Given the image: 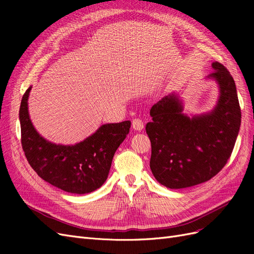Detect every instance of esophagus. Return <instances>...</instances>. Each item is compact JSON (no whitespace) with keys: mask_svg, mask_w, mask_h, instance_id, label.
<instances>
[{"mask_svg":"<svg viewBox=\"0 0 254 254\" xmlns=\"http://www.w3.org/2000/svg\"><path fill=\"white\" fill-rule=\"evenodd\" d=\"M132 128L136 131H141V130L144 128V123L141 119H134L132 121Z\"/></svg>","mask_w":254,"mask_h":254,"instance_id":"obj_1","label":"esophagus"}]
</instances>
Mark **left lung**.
I'll use <instances>...</instances> for the list:
<instances>
[{"label":"left lung","instance_id":"obj_1","mask_svg":"<svg viewBox=\"0 0 254 254\" xmlns=\"http://www.w3.org/2000/svg\"><path fill=\"white\" fill-rule=\"evenodd\" d=\"M206 79L216 81L219 96L213 110L183 113V102L175 92L150 109L146 124L151 143L150 170L168 189L197 186L217 175L227 163L241 127L242 113L234 79L219 63Z\"/></svg>","mask_w":254,"mask_h":254}]
</instances>
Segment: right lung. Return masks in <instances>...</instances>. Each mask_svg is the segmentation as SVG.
<instances>
[{
    "mask_svg": "<svg viewBox=\"0 0 254 254\" xmlns=\"http://www.w3.org/2000/svg\"><path fill=\"white\" fill-rule=\"evenodd\" d=\"M29 87L19 111L21 143L29 165L52 186L72 194H88L108 178L115 151L129 133L131 122L104 124L83 141L63 145L48 141L37 131L28 113Z\"/></svg>",
    "mask_w": 254,
    "mask_h": 254,
    "instance_id": "obj_1",
    "label": "right lung"
}]
</instances>
